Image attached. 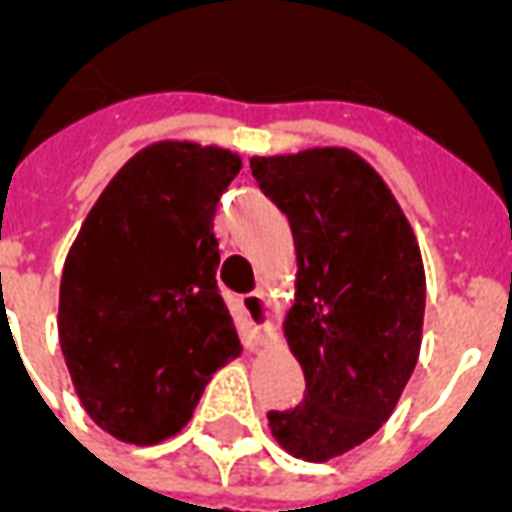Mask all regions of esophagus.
<instances>
[{
    "mask_svg": "<svg viewBox=\"0 0 512 512\" xmlns=\"http://www.w3.org/2000/svg\"><path fill=\"white\" fill-rule=\"evenodd\" d=\"M241 304H244V310L252 315V321H255V332L260 340H266L268 329H271V310H268V301L263 293H246L241 296Z\"/></svg>",
    "mask_w": 512,
    "mask_h": 512,
    "instance_id": "34e87169",
    "label": "esophagus"
}]
</instances>
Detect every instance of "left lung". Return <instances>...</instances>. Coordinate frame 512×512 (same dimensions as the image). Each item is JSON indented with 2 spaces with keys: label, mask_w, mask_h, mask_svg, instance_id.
Returning <instances> with one entry per match:
<instances>
[{
  "label": "left lung",
  "mask_w": 512,
  "mask_h": 512,
  "mask_svg": "<svg viewBox=\"0 0 512 512\" xmlns=\"http://www.w3.org/2000/svg\"><path fill=\"white\" fill-rule=\"evenodd\" d=\"M249 167L288 216L299 255L285 332L307 392L268 422L290 455L329 461L384 425L417 367L422 255L392 191L351 150L315 147Z\"/></svg>",
  "instance_id": "1"
}]
</instances>
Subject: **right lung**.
Masks as SVG:
<instances>
[{
  "label": "right lung",
  "mask_w": 512,
  "mask_h": 512,
  "mask_svg": "<svg viewBox=\"0 0 512 512\" xmlns=\"http://www.w3.org/2000/svg\"><path fill=\"white\" fill-rule=\"evenodd\" d=\"M241 158L158 142L117 172L65 260L60 345L87 414L115 439L178 433L241 354L216 282V202Z\"/></svg>",
  "instance_id": "obj_1"
}]
</instances>
